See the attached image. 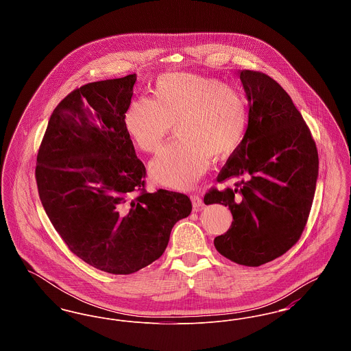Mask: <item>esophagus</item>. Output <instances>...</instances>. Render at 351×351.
Masks as SVG:
<instances>
[{
	"instance_id": "1",
	"label": "esophagus",
	"mask_w": 351,
	"mask_h": 351,
	"mask_svg": "<svg viewBox=\"0 0 351 351\" xmlns=\"http://www.w3.org/2000/svg\"><path fill=\"white\" fill-rule=\"evenodd\" d=\"M191 200H192V205H193V210L195 212H199V210L204 208V201H202L200 196L191 195Z\"/></svg>"
}]
</instances>
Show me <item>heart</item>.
<instances>
[{
  "label": "heart",
  "instance_id": "obj_1",
  "mask_svg": "<svg viewBox=\"0 0 351 351\" xmlns=\"http://www.w3.org/2000/svg\"><path fill=\"white\" fill-rule=\"evenodd\" d=\"M176 122L178 138L151 162L152 179L173 189L192 188L208 171L213 154L222 158L241 145L249 122L243 93L230 84L196 73H166L155 99H134L125 128L145 152L159 150Z\"/></svg>",
  "mask_w": 351,
  "mask_h": 351
}]
</instances>
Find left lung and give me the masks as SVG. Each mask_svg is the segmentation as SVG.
Returning <instances> with one entry per match:
<instances>
[{
  "instance_id": "left-lung-1",
  "label": "left lung",
  "mask_w": 351,
  "mask_h": 351,
  "mask_svg": "<svg viewBox=\"0 0 351 351\" xmlns=\"http://www.w3.org/2000/svg\"><path fill=\"white\" fill-rule=\"evenodd\" d=\"M239 77L249 100V125L217 182L241 180L223 191L210 188L204 202H219L233 215L230 229L215 238L218 252L258 267L300 239L315 197L318 154L308 125L279 84L250 69Z\"/></svg>"
}]
</instances>
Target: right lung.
Wrapping results in <instances>:
<instances>
[{
  "label": "right lung",
  "mask_w": 351,
  "mask_h": 351,
  "mask_svg": "<svg viewBox=\"0 0 351 351\" xmlns=\"http://www.w3.org/2000/svg\"><path fill=\"white\" fill-rule=\"evenodd\" d=\"M136 75L85 84L51 114L36 156L39 199L68 249L114 275L151 265L173 225L188 217L184 193L146 191V168L125 128Z\"/></svg>",
  "instance_id": "1"
}]
</instances>
